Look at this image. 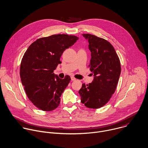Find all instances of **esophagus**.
<instances>
[{
	"instance_id": "34e87169",
	"label": "esophagus",
	"mask_w": 148,
	"mask_h": 148,
	"mask_svg": "<svg viewBox=\"0 0 148 148\" xmlns=\"http://www.w3.org/2000/svg\"><path fill=\"white\" fill-rule=\"evenodd\" d=\"M71 80H72V81H75V80H76V79L75 77H73V76H71Z\"/></svg>"
}]
</instances>
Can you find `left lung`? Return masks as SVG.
I'll use <instances>...</instances> for the list:
<instances>
[{"label":"left lung","mask_w":148,"mask_h":148,"mask_svg":"<svg viewBox=\"0 0 148 148\" xmlns=\"http://www.w3.org/2000/svg\"><path fill=\"white\" fill-rule=\"evenodd\" d=\"M91 58L88 65L94 78L92 83L82 84L79 93L81 102L88 108L104 106L114 92L121 72L119 58L113 46L106 40L87 34Z\"/></svg>","instance_id":"1"}]
</instances>
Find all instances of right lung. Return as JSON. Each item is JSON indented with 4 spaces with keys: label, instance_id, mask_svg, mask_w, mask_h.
<instances>
[{
    "label": "right lung",
    "instance_id": "add662e5",
    "mask_svg": "<svg viewBox=\"0 0 148 148\" xmlns=\"http://www.w3.org/2000/svg\"><path fill=\"white\" fill-rule=\"evenodd\" d=\"M79 38L65 34L41 38L33 42L25 51L21 62L20 77L29 99L38 109L51 111L60 103L62 93L71 81L54 73L63 52Z\"/></svg>",
    "mask_w": 148,
    "mask_h": 148
}]
</instances>
